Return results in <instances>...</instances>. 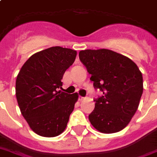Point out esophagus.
Masks as SVG:
<instances>
[{
	"label": "esophagus",
	"instance_id": "34e87169",
	"mask_svg": "<svg viewBox=\"0 0 157 157\" xmlns=\"http://www.w3.org/2000/svg\"><path fill=\"white\" fill-rule=\"evenodd\" d=\"M85 99V97H83V96H79V101H83V100Z\"/></svg>",
	"mask_w": 157,
	"mask_h": 157
}]
</instances>
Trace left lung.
<instances>
[{"instance_id":"obj_1","label":"left lung","mask_w":157,"mask_h":157,"mask_svg":"<svg viewBox=\"0 0 157 157\" xmlns=\"http://www.w3.org/2000/svg\"><path fill=\"white\" fill-rule=\"evenodd\" d=\"M79 58L86 67L94 88L102 92L89 115L91 125L100 132L121 131L137 110L143 92L142 74L135 62L107 49L85 50Z\"/></svg>"}]
</instances>
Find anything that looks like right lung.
Returning <instances> with one entry per match:
<instances>
[{
    "label": "right lung",
    "mask_w": 157,
    "mask_h": 157,
    "mask_svg": "<svg viewBox=\"0 0 157 157\" xmlns=\"http://www.w3.org/2000/svg\"><path fill=\"white\" fill-rule=\"evenodd\" d=\"M75 56L74 50L50 47L31 56L17 75L16 96L20 110L39 136L54 137L67 127L78 95L57 89L61 87L64 73Z\"/></svg>",
    "instance_id": "obj_1"
}]
</instances>
